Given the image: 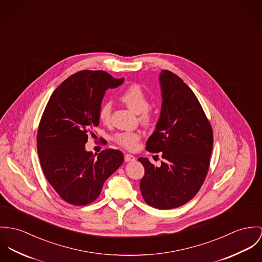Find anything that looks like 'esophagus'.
Returning <instances> with one entry per match:
<instances>
[{
  "instance_id": "34e87169",
  "label": "esophagus",
  "mask_w": 262,
  "mask_h": 262,
  "mask_svg": "<svg viewBox=\"0 0 262 262\" xmlns=\"http://www.w3.org/2000/svg\"><path fill=\"white\" fill-rule=\"evenodd\" d=\"M136 157L133 156L132 154H125V161L130 162V161H135Z\"/></svg>"
}]
</instances>
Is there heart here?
<instances>
[{
    "mask_svg": "<svg viewBox=\"0 0 262 262\" xmlns=\"http://www.w3.org/2000/svg\"><path fill=\"white\" fill-rule=\"evenodd\" d=\"M120 99L124 102L131 110L135 113H142L143 119L148 118V108H149V99L146 95L142 87L133 84L127 87L124 91L121 92ZM111 117V103L108 101L103 102L98 110V118L102 123H108ZM141 138L139 132L136 131H122L118 132L113 136V140L121 147L133 150L136 148L137 144Z\"/></svg>",
    "mask_w": 262,
    "mask_h": 262,
    "instance_id": "b5f03b06",
    "label": "heart"
}]
</instances>
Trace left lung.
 I'll return each mask as SVG.
<instances>
[{
  "instance_id": "obj_1",
  "label": "left lung",
  "mask_w": 262,
  "mask_h": 262,
  "mask_svg": "<svg viewBox=\"0 0 262 262\" xmlns=\"http://www.w3.org/2000/svg\"><path fill=\"white\" fill-rule=\"evenodd\" d=\"M160 118L146 142V150L161 153L164 161L145 169L140 189L145 202L157 209H172L191 200L208 172L213 147L212 127L190 88L177 75L162 70Z\"/></svg>"
}]
</instances>
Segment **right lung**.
Wrapping results in <instances>:
<instances>
[{"mask_svg": "<svg viewBox=\"0 0 262 262\" xmlns=\"http://www.w3.org/2000/svg\"><path fill=\"white\" fill-rule=\"evenodd\" d=\"M123 82L124 78L115 79L105 71L77 72L48 101L37 134L38 155L48 182L70 204L95 201L104 182L124 161L119 150L105 149L95 157L85 149L99 125L105 91Z\"/></svg>", "mask_w": 262, "mask_h": 262, "instance_id": "1", "label": "right lung"}]
</instances>
